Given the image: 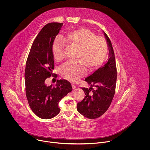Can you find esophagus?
I'll return each instance as SVG.
<instances>
[{
    "mask_svg": "<svg viewBox=\"0 0 150 150\" xmlns=\"http://www.w3.org/2000/svg\"><path fill=\"white\" fill-rule=\"evenodd\" d=\"M71 86H72L73 89H76V87H77V86H76V84H74V83H72V84H71Z\"/></svg>",
    "mask_w": 150,
    "mask_h": 150,
    "instance_id": "esophagus-1",
    "label": "esophagus"
}]
</instances>
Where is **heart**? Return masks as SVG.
<instances>
[{
  "label": "heart",
  "mask_w": 150,
  "mask_h": 150,
  "mask_svg": "<svg viewBox=\"0 0 150 150\" xmlns=\"http://www.w3.org/2000/svg\"><path fill=\"white\" fill-rule=\"evenodd\" d=\"M65 43L78 49L77 59L81 60L89 70L100 66L107 54V43L103 38L96 36L89 29L79 28L68 32L64 39L58 36L55 39L52 54L57 61H62L66 57ZM84 73V66L80 61L68 62L61 69L62 76L72 81L77 80Z\"/></svg>",
  "instance_id": "1"
}]
</instances>
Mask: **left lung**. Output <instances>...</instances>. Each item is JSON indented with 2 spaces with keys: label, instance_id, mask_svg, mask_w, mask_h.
I'll return each instance as SVG.
<instances>
[{
  "label": "left lung",
  "instance_id": "8db88e82",
  "mask_svg": "<svg viewBox=\"0 0 150 150\" xmlns=\"http://www.w3.org/2000/svg\"><path fill=\"white\" fill-rule=\"evenodd\" d=\"M110 47V58L104 66L86 78L85 81L90 88H81L85 96L77 103V111L89 119L97 118L102 115L108 108L115 94L117 77V66L112 44L105 33Z\"/></svg>",
  "mask_w": 150,
  "mask_h": 150
}]
</instances>
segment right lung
<instances>
[{
	"instance_id": "1",
	"label": "right lung",
	"mask_w": 150,
	"mask_h": 150,
	"mask_svg": "<svg viewBox=\"0 0 150 150\" xmlns=\"http://www.w3.org/2000/svg\"><path fill=\"white\" fill-rule=\"evenodd\" d=\"M63 23L51 22L39 33L31 47L25 71L26 96L32 111L39 118L50 119L59 114L58 103L72 87L70 82L59 80L55 86H47L45 80L54 69L52 46Z\"/></svg>"
}]
</instances>
